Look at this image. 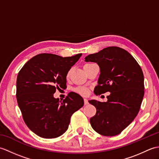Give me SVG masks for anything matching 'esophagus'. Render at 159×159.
Masks as SVG:
<instances>
[{
	"label": "esophagus",
	"mask_w": 159,
	"mask_h": 159,
	"mask_svg": "<svg viewBox=\"0 0 159 159\" xmlns=\"http://www.w3.org/2000/svg\"><path fill=\"white\" fill-rule=\"evenodd\" d=\"M84 102H85V105H87V104H89L88 100H87V98H84Z\"/></svg>",
	"instance_id": "1"
}]
</instances>
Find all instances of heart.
Segmentation results:
<instances>
[{
    "label": "heart",
    "instance_id": "1",
    "mask_svg": "<svg viewBox=\"0 0 159 159\" xmlns=\"http://www.w3.org/2000/svg\"><path fill=\"white\" fill-rule=\"evenodd\" d=\"M75 91L80 94H81V95H87V93H88V89L86 88L85 87H77V88L75 89Z\"/></svg>",
    "mask_w": 159,
    "mask_h": 159
}]
</instances>
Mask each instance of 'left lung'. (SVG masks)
I'll return each instance as SVG.
<instances>
[{
	"mask_svg": "<svg viewBox=\"0 0 159 159\" xmlns=\"http://www.w3.org/2000/svg\"><path fill=\"white\" fill-rule=\"evenodd\" d=\"M85 59L86 62L96 63L100 67L94 93H111L107 102L89 101L96 108V115L90 119L91 126L102 135L119 134L140 109L144 95L142 70L129 52L116 46L91 54Z\"/></svg>",
	"mask_w": 159,
	"mask_h": 159,
	"instance_id": "1",
	"label": "left lung"
}]
</instances>
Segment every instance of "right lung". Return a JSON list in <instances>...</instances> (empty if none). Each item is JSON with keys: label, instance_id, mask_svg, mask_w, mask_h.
I'll list each match as a JSON object with an SVG mask.
<instances>
[{"label": "right lung", "instance_id": "right-lung-1", "mask_svg": "<svg viewBox=\"0 0 159 159\" xmlns=\"http://www.w3.org/2000/svg\"><path fill=\"white\" fill-rule=\"evenodd\" d=\"M81 55L39 54L19 72L17 102L26 126L37 135L46 139L62 135L68 128L72 115L83 106V98L75 92H70L63 101L53 96L56 88H65L68 71Z\"/></svg>", "mask_w": 159, "mask_h": 159}]
</instances>
